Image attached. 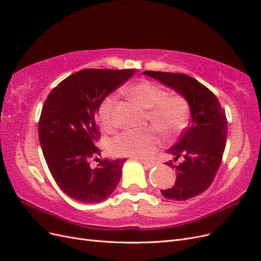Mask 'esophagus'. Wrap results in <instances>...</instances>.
Listing matches in <instances>:
<instances>
[{
	"label": "esophagus",
	"mask_w": 261,
	"mask_h": 261,
	"mask_svg": "<svg viewBox=\"0 0 261 261\" xmlns=\"http://www.w3.org/2000/svg\"><path fill=\"white\" fill-rule=\"evenodd\" d=\"M140 161H141V163L145 164L146 167H148V168H152V167H154V165H155L154 162H149L147 160H140Z\"/></svg>",
	"instance_id": "1"
}]
</instances>
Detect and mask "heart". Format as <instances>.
<instances>
[{
  "mask_svg": "<svg viewBox=\"0 0 261 261\" xmlns=\"http://www.w3.org/2000/svg\"><path fill=\"white\" fill-rule=\"evenodd\" d=\"M125 93L135 103L148 109L146 118L153 127L121 133L109 144V151L112 155L149 159L161 143L156 128L165 138L171 140L178 137L186 127L188 103L180 94H167L163 87L150 81H140L132 85ZM114 101L113 96H107L98 109V121L105 132H111L114 128L112 115Z\"/></svg>",
  "mask_w": 261,
  "mask_h": 261,
  "instance_id": "b5f03b06",
  "label": "heart"
}]
</instances>
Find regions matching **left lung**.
Here are the masks:
<instances>
[{
  "label": "left lung",
  "instance_id": "1",
  "mask_svg": "<svg viewBox=\"0 0 261 261\" xmlns=\"http://www.w3.org/2000/svg\"><path fill=\"white\" fill-rule=\"evenodd\" d=\"M154 78L183 96L191 109V122L179 140L168 150L174 155L170 165L177 173L174 186L161 191L165 198L187 200L202 194L215 179L226 145L227 120L216 94L195 78L180 73L146 70ZM179 157L182 162L175 165Z\"/></svg>",
  "mask_w": 261,
  "mask_h": 261
}]
</instances>
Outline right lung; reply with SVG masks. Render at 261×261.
<instances>
[{"label":"right lung","mask_w":261,"mask_h":261,"mask_svg":"<svg viewBox=\"0 0 261 261\" xmlns=\"http://www.w3.org/2000/svg\"><path fill=\"white\" fill-rule=\"evenodd\" d=\"M136 69L80 70L49 93L38 124L39 140L58 186L73 199L100 202L117 186L126 159L90 161L100 154L96 115L100 103L122 86Z\"/></svg>","instance_id":"right-lung-1"}]
</instances>
